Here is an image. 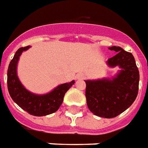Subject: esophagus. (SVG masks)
<instances>
[{"mask_svg":"<svg viewBox=\"0 0 148 148\" xmlns=\"http://www.w3.org/2000/svg\"><path fill=\"white\" fill-rule=\"evenodd\" d=\"M85 78V75L83 74H79L77 75V79H84Z\"/></svg>","mask_w":148,"mask_h":148,"instance_id":"34e87169","label":"esophagus"}]
</instances>
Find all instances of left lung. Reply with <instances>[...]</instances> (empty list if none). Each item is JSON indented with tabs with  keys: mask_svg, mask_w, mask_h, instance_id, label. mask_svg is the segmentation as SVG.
Instances as JSON below:
<instances>
[{
	"mask_svg": "<svg viewBox=\"0 0 148 148\" xmlns=\"http://www.w3.org/2000/svg\"><path fill=\"white\" fill-rule=\"evenodd\" d=\"M109 49L117 53L110 58V67L119 66L121 70L113 79L85 80L88 109L95 115L105 118L118 116L126 110L136 99L140 73L131 53L119 46Z\"/></svg>",
	"mask_w": 148,
	"mask_h": 148,
	"instance_id": "1",
	"label": "left lung"
}]
</instances>
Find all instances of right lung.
<instances>
[{"mask_svg":"<svg viewBox=\"0 0 148 148\" xmlns=\"http://www.w3.org/2000/svg\"><path fill=\"white\" fill-rule=\"evenodd\" d=\"M30 47L27 46L19 48L10 61L7 73L8 90L11 98L20 108L31 115L42 117L58 110L63 102L67 90L75 84V81L59 85L46 95H35L27 90L17 76L16 68L21 53Z\"/></svg>","mask_w":148,"mask_h":148,"instance_id":"right-lung-1","label":"right lung"}]
</instances>
